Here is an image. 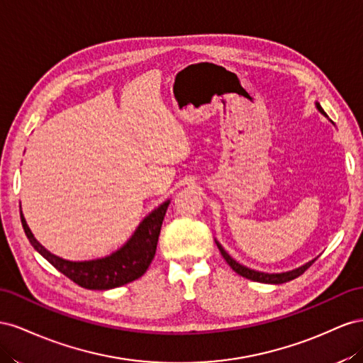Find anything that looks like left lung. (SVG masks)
<instances>
[{
    "label": "left lung",
    "instance_id": "left-lung-1",
    "mask_svg": "<svg viewBox=\"0 0 363 363\" xmlns=\"http://www.w3.org/2000/svg\"><path fill=\"white\" fill-rule=\"evenodd\" d=\"M315 105H316V109H318L320 113H323L324 117H327V113H325V111L323 109V106L319 105V101H316ZM327 118H328V117H327ZM328 120H330V118H328ZM330 121H331V120H330ZM331 123H333V121H331ZM333 124H335V123H333ZM214 242H216L217 247H219V251H220L222 257L225 258L226 263L231 266V269H233V271H234L235 274L242 275L243 278L252 279V281H257V283H264V284H283V283L291 281V279H295L296 277H299L301 274H304L306 269H308L310 266H312V264H313V262H315L316 258H318V257H316V258H313V260L307 262L306 264L299 266V267H296V269H292V271H287V272H277V274H267V272L255 271V269L246 267V266L240 264L239 262H235L234 258L223 250V246H222L219 242H217V240H214Z\"/></svg>",
    "mask_w": 363,
    "mask_h": 363
}]
</instances>
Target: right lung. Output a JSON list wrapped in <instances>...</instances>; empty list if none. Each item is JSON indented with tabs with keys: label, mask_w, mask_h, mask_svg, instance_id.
<instances>
[{
	"label": "right lung",
	"mask_w": 363,
	"mask_h": 363,
	"mask_svg": "<svg viewBox=\"0 0 363 363\" xmlns=\"http://www.w3.org/2000/svg\"><path fill=\"white\" fill-rule=\"evenodd\" d=\"M169 203L170 199L162 202L158 208H155L144 217L137 226V230L129 237V240L118 247L117 251L106 257L84 262L65 260V258L57 257L45 250L35 239L23 211H21V222H23L28 242L60 274L68 277L71 281H74L80 287L91 289V291H108V289L128 284L147 271L155 252H157L161 225Z\"/></svg>",
	"instance_id": "1"
}]
</instances>
